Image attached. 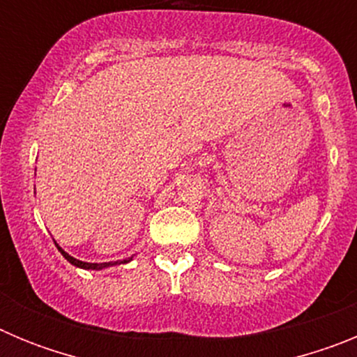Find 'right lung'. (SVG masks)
I'll return each instance as SVG.
<instances>
[{"label":"right lung","instance_id":"1","mask_svg":"<svg viewBox=\"0 0 357 357\" xmlns=\"http://www.w3.org/2000/svg\"><path fill=\"white\" fill-rule=\"evenodd\" d=\"M56 245V243H55ZM56 248H59V252H61L62 255H64L66 259L69 261V263L73 264V266L77 268H84V270H105V268H110V266H118V264H125V263H130L132 257H128V259H123V261H112V263H85V261H80V259H75L73 255H69L68 252L62 250L59 245H56Z\"/></svg>","mask_w":357,"mask_h":357}]
</instances>
